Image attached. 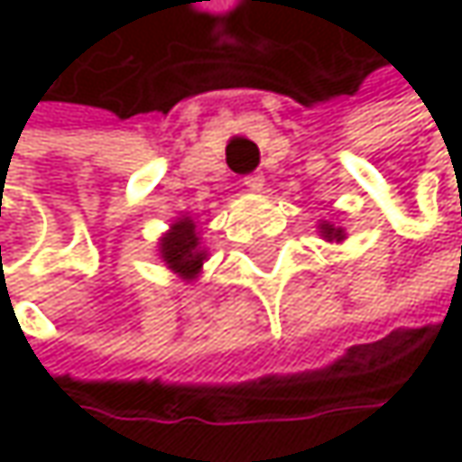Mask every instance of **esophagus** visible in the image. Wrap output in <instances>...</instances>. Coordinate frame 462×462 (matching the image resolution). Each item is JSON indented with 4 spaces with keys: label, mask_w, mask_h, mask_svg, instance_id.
Masks as SVG:
<instances>
[{
    "label": "esophagus",
    "mask_w": 462,
    "mask_h": 462,
    "mask_svg": "<svg viewBox=\"0 0 462 462\" xmlns=\"http://www.w3.org/2000/svg\"><path fill=\"white\" fill-rule=\"evenodd\" d=\"M243 184L248 187V192H262L264 189V176L262 173H251L243 179Z\"/></svg>",
    "instance_id": "obj_1"
}]
</instances>
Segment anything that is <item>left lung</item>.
Listing matches in <instances>:
<instances>
[{
    "label": "left lung",
    "mask_w": 462,
    "mask_h": 462,
    "mask_svg": "<svg viewBox=\"0 0 462 462\" xmlns=\"http://www.w3.org/2000/svg\"><path fill=\"white\" fill-rule=\"evenodd\" d=\"M319 232H321V237L326 243H342L347 237V232L342 230V227H337V225H331V222H321Z\"/></svg>",
    "instance_id": "8db88e82"
}]
</instances>
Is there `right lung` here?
I'll list each match as a JSON object with an SVG mask.
<instances>
[{"label":"right lung","instance_id":"obj_1","mask_svg":"<svg viewBox=\"0 0 462 462\" xmlns=\"http://www.w3.org/2000/svg\"><path fill=\"white\" fill-rule=\"evenodd\" d=\"M157 256L181 281H187V283L198 281V275L203 273V262L208 259L198 222L192 217L181 214L168 227V232H162V237L157 240Z\"/></svg>","mask_w":462,"mask_h":462}]
</instances>
